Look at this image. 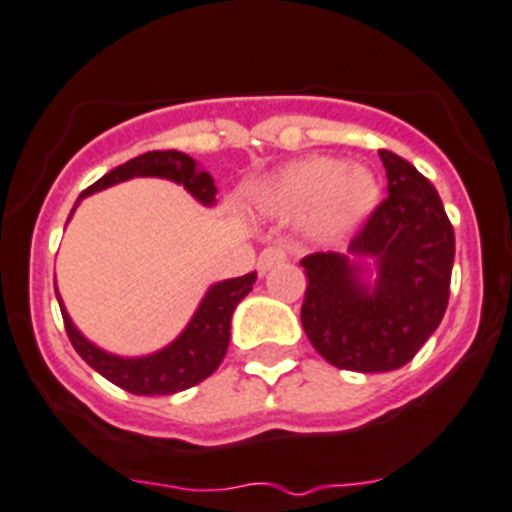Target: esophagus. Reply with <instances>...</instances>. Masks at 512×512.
Instances as JSON below:
<instances>
[{"label": "esophagus", "instance_id": "1", "mask_svg": "<svg viewBox=\"0 0 512 512\" xmlns=\"http://www.w3.org/2000/svg\"><path fill=\"white\" fill-rule=\"evenodd\" d=\"M285 260H288V250H285V247H267V250H262L260 257H257V270H260V275H265L267 270H272V267L280 265V262Z\"/></svg>", "mask_w": 512, "mask_h": 512}]
</instances>
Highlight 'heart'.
<instances>
[{
	"mask_svg": "<svg viewBox=\"0 0 512 512\" xmlns=\"http://www.w3.org/2000/svg\"><path fill=\"white\" fill-rule=\"evenodd\" d=\"M379 197V181L369 169L328 156L285 166L262 194L272 212H308L305 227L318 240H336L356 229L374 212Z\"/></svg>",
	"mask_w": 512,
	"mask_h": 512,
	"instance_id": "b5f03b06",
	"label": "heart"
}]
</instances>
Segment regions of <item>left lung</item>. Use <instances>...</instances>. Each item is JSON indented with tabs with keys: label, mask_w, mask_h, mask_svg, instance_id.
<instances>
[{
	"label": "left lung",
	"mask_w": 512,
	"mask_h": 512,
	"mask_svg": "<svg viewBox=\"0 0 512 512\" xmlns=\"http://www.w3.org/2000/svg\"><path fill=\"white\" fill-rule=\"evenodd\" d=\"M389 197L348 242L346 255L303 257L300 321L328 364L361 374L394 371L437 331L450 300L455 229L437 189L409 161L379 151ZM375 262L374 286L360 262Z\"/></svg>",
	"instance_id": "1"
}]
</instances>
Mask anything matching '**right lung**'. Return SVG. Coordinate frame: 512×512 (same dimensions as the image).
<instances>
[{
	"instance_id": "add662e5",
	"label": "right lung",
	"mask_w": 512,
	"mask_h": 512,
	"mask_svg": "<svg viewBox=\"0 0 512 512\" xmlns=\"http://www.w3.org/2000/svg\"><path fill=\"white\" fill-rule=\"evenodd\" d=\"M133 176H161V179L184 184V189L189 191L191 197L199 199L202 204H214V194H217L212 176L207 171H197V161L191 159V156L181 154V151H148V154L136 156V159L126 161V164L116 166L113 171L100 176L93 186H88L80 194V199L93 194V191L108 189V186L118 184V181L133 179ZM255 278V272H247L242 278H232L212 285L202 303H199L189 326L184 328V333L166 348L143 358H121L93 346L73 326L68 310L62 308L57 288L55 295L60 300L62 321H65L70 343H73V348L80 353L85 364L93 366L100 376H105L111 384L121 386V389L131 391V394L161 396L197 386L199 381H204L217 371L229 346V323H232L234 308L250 293Z\"/></svg>"
}]
</instances>
